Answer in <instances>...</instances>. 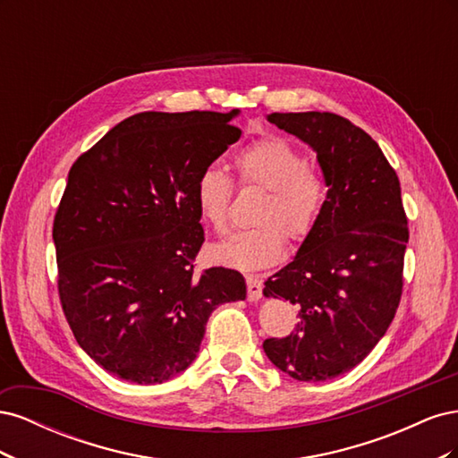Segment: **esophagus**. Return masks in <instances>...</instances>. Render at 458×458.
Wrapping results in <instances>:
<instances>
[{
  "label": "esophagus",
  "mask_w": 458,
  "mask_h": 458,
  "mask_svg": "<svg viewBox=\"0 0 458 458\" xmlns=\"http://www.w3.org/2000/svg\"><path fill=\"white\" fill-rule=\"evenodd\" d=\"M246 286H248V301H258L261 298V281L256 276H246Z\"/></svg>",
  "instance_id": "esophagus-1"
}]
</instances>
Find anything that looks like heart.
Returning <instances> with one entry per match:
<instances>
[{
  "label": "heart",
  "instance_id": "1",
  "mask_svg": "<svg viewBox=\"0 0 458 458\" xmlns=\"http://www.w3.org/2000/svg\"><path fill=\"white\" fill-rule=\"evenodd\" d=\"M234 168L242 185L266 189L254 221L258 227L233 233L212 248L216 261L239 271H261L279 263L286 250V237L300 244L315 231L321 219L328 187L317 164L284 137H261L234 155ZM233 197L231 177L206 165L195 183L199 216L216 233L229 227V204Z\"/></svg>",
  "mask_w": 458,
  "mask_h": 458
}]
</instances>
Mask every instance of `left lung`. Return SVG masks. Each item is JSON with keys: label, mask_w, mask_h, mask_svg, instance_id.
<instances>
[{"label": "left lung", "mask_w": 458, "mask_h": 458, "mask_svg": "<svg viewBox=\"0 0 458 458\" xmlns=\"http://www.w3.org/2000/svg\"><path fill=\"white\" fill-rule=\"evenodd\" d=\"M279 130L317 152L328 199L296 258L266 281L263 296L298 306L286 338H267L269 361L300 382L352 370L392 325L409 242L395 170L372 137L332 113H273Z\"/></svg>", "instance_id": "left-lung-1"}]
</instances>
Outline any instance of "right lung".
<instances>
[{
    "mask_svg": "<svg viewBox=\"0 0 458 458\" xmlns=\"http://www.w3.org/2000/svg\"><path fill=\"white\" fill-rule=\"evenodd\" d=\"M231 113H141L68 172L53 221L59 298L80 348L114 377L162 384L197 359L208 317L246 298L244 276L195 273L202 168L237 143Z\"/></svg>",
    "mask_w": 458,
    "mask_h": 458,
    "instance_id": "1",
    "label": "right lung"
}]
</instances>
